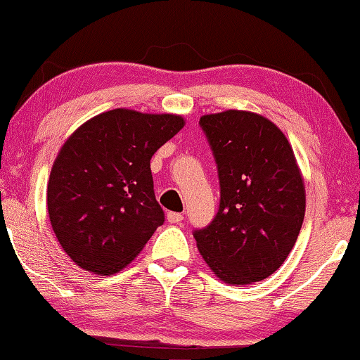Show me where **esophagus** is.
<instances>
[{"label": "esophagus", "instance_id": "34e87169", "mask_svg": "<svg viewBox=\"0 0 360 360\" xmlns=\"http://www.w3.org/2000/svg\"><path fill=\"white\" fill-rule=\"evenodd\" d=\"M167 221L170 224H180L184 221V214H180V212H167Z\"/></svg>", "mask_w": 360, "mask_h": 360}]
</instances>
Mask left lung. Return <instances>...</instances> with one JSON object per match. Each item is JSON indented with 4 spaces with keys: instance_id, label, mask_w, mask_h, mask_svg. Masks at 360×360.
<instances>
[{
    "instance_id": "obj_1",
    "label": "left lung",
    "mask_w": 360,
    "mask_h": 360,
    "mask_svg": "<svg viewBox=\"0 0 360 360\" xmlns=\"http://www.w3.org/2000/svg\"><path fill=\"white\" fill-rule=\"evenodd\" d=\"M221 200L214 219L193 232L207 266L227 284H253L278 269L305 216V188L283 131L252 112L205 115Z\"/></svg>"
}]
</instances>
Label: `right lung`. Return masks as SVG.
<instances>
[{"instance_id":"obj_1","label":"right lung","mask_w":360,"mask_h":360,"mask_svg":"<svg viewBox=\"0 0 360 360\" xmlns=\"http://www.w3.org/2000/svg\"><path fill=\"white\" fill-rule=\"evenodd\" d=\"M184 124L170 113L115 108L68 138L51 169L46 206L61 248L77 266L117 273L162 226L150 158Z\"/></svg>"}]
</instances>
